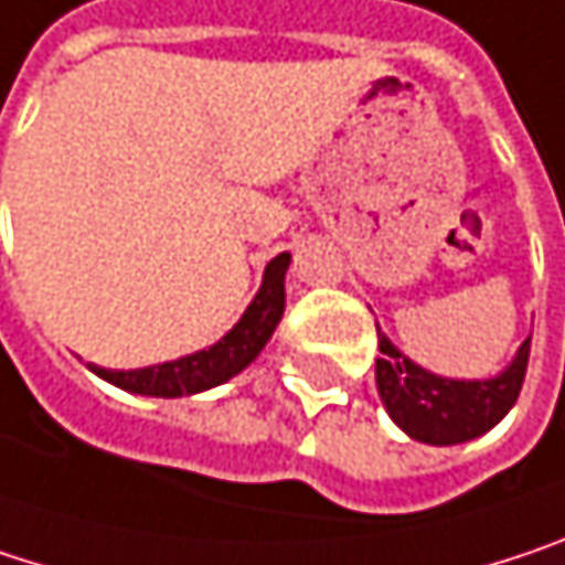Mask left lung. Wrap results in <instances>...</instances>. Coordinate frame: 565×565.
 <instances>
[{
  "mask_svg": "<svg viewBox=\"0 0 565 565\" xmlns=\"http://www.w3.org/2000/svg\"><path fill=\"white\" fill-rule=\"evenodd\" d=\"M377 358V393L390 419L413 439L429 446L468 443L498 426L518 403L527 377L530 338L514 364L494 381H446L406 361L384 334Z\"/></svg>",
  "mask_w": 565,
  "mask_h": 565,
  "instance_id": "left-lung-1",
  "label": "left lung"
}]
</instances>
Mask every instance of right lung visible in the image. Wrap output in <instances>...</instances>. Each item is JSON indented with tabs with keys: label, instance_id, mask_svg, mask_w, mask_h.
Masks as SVG:
<instances>
[{
	"label": "right lung",
	"instance_id": "right-lung-1",
	"mask_svg": "<svg viewBox=\"0 0 565 565\" xmlns=\"http://www.w3.org/2000/svg\"><path fill=\"white\" fill-rule=\"evenodd\" d=\"M286 269H289V253H279L276 259H269L256 299L249 302L244 318L214 348L159 364V367H142V371H106V367H90V371L116 387L146 393V396H184V393H201V390L231 381L263 351V344L269 341V334L276 331L282 318Z\"/></svg>",
	"mask_w": 565,
	"mask_h": 565
}]
</instances>
